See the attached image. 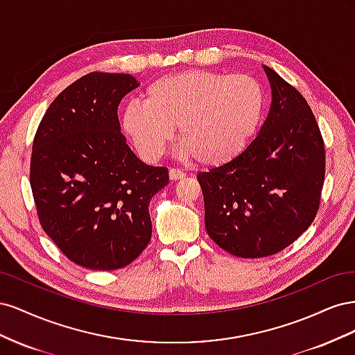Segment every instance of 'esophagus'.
<instances>
[{"label":"esophagus","mask_w":355,"mask_h":355,"mask_svg":"<svg viewBox=\"0 0 355 355\" xmlns=\"http://www.w3.org/2000/svg\"><path fill=\"white\" fill-rule=\"evenodd\" d=\"M185 176H187L185 171H182L179 168H170L168 170V178L171 180H180V179H184Z\"/></svg>","instance_id":"obj_1"}]
</instances>
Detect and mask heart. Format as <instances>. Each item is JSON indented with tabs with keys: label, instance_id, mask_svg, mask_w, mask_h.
Masks as SVG:
<instances>
[{
	"label": "heart",
	"instance_id": "1",
	"mask_svg": "<svg viewBox=\"0 0 355 355\" xmlns=\"http://www.w3.org/2000/svg\"><path fill=\"white\" fill-rule=\"evenodd\" d=\"M263 105L262 87L247 75L182 71L155 80L144 103L127 106L123 130L139 154L155 161L178 127L182 155L218 166L243 151L261 123Z\"/></svg>",
	"mask_w": 355,
	"mask_h": 355
}]
</instances>
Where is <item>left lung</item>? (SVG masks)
Instances as JSON below:
<instances>
[{
  "instance_id": "left-lung-1",
  "label": "left lung",
  "mask_w": 355,
  "mask_h": 355,
  "mask_svg": "<svg viewBox=\"0 0 355 355\" xmlns=\"http://www.w3.org/2000/svg\"><path fill=\"white\" fill-rule=\"evenodd\" d=\"M272 102L241 154L197 179L209 237L239 257L286 249L313 223L324 182V142L305 98L263 67Z\"/></svg>"
}]
</instances>
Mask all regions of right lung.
Listing matches in <instances>:
<instances>
[{
  "instance_id": "1",
  "label": "right lung",
  "mask_w": 355,
  "mask_h": 355,
  "mask_svg": "<svg viewBox=\"0 0 355 355\" xmlns=\"http://www.w3.org/2000/svg\"><path fill=\"white\" fill-rule=\"evenodd\" d=\"M139 85L92 72L51 102L32 145L31 188L42 230L73 263L112 271L151 240L149 201L168 184L125 144L118 105Z\"/></svg>"
}]
</instances>
